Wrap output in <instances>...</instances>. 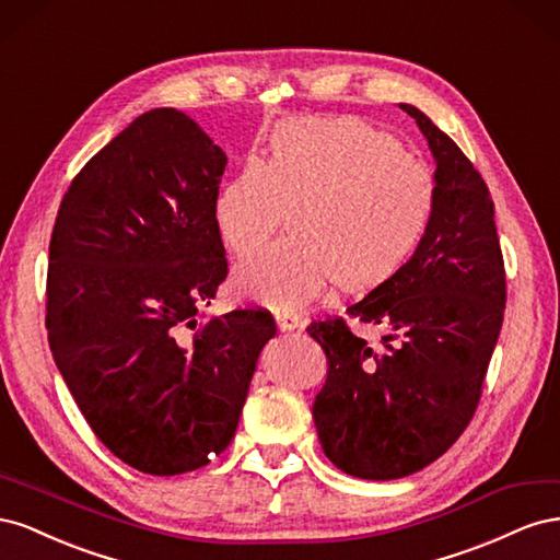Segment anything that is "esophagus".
Here are the masks:
<instances>
[{"mask_svg":"<svg viewBox=\"0 0 560 560\" xmlns=\"http://www.w3.org/2000/svg\"><path fill=\"white\" fill-rule=\"evenodd\" d=\"M278 327L280 331H294V329H303V319L294 313H278Z\"/></svg>","mask_w":560,"mask_h":560,"instance_id":"esophagus-1","label":"esophagus"}]
</instances>
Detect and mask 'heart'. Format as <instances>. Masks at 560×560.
<instances>
[{"label": "heart", "instance_id": "b5f03b06", "mask_svg": "<svg viewBox=\"0 0 560 560\" xmlns=\"http://www.w3.org/2000/svg\"><path fill=\"white\" fill-rule=\"evenodd\" d=\"M430 165L354 116L292 118L270 132L217 198V229L235 254L259 249L294 206V238L241 264L235 284L296 311L341 280L362 290L411 257L434 210Z\"/></svg>", "mask_w": 560, "mask_h": 560}]
</instances>
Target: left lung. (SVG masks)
<instances>
[{
	"label": "left lung",
	"instance_id": "1",
	"mask_svg": "<svg viewBox=\"0 0 560 560\" xmlns=\"http://www.w3.org/2000/svg\"><path fill=\"white\" fill-rule=\"evenodd\" d=\"M399 107L416 118L436 163L432 219L413 257L346 311L389 334L371 348L343 317L315 319L306 329L329 364L313 404L322 451L350 477L371 481L409 477L465 432L506 301L483 177L425 114Z\"/></svg>",
	"mask_w": 560,
	"mask_h": 560
}]
</instances>
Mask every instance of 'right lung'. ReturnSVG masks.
<instances>
[{
  "mask_svg": "<svg viewBox=\"0 0 560 560\" xmlns=\"http://www.w3.org/2000/svg\"><path fill=\"white\" fill-rule=\"evenodd\" d=\"M224 167L194 118L151 109L81 167L50 235L58 371L100 442L154 477L206 467L231 444L278 331L264 308L196 319L229 273L214 217Z\"/></svg>",
  "mask_w": 560,
  "mask_h": 560,
  "instance_id": "right-lung-1",
  "label": "right lung"
}]
</instances>
